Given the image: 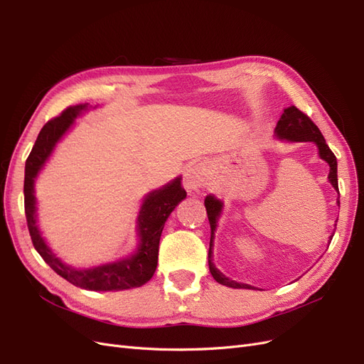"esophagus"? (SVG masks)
<instances>
[{"instance_id":"obj_1","label":"esophagus","mask_w":364,"mask_h":364,"mask_svg":"<svg viewBox=\"0 0 364 364\" xmlns=\"http://www.w3.org/2000/svg\"><path fill=\"white\" fill-rule=\"evenodd\" d=\"M183 183L188 190H199L206 185V174L200 167H193L186 170L183 176Z\"/></svg>"}]
</instances>
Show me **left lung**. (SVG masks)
Wrapping results in <instances>:
<instances>
[{
	"label": "left lung",
	"instance_id": "8db88e82",
	"mask_svg": "<svg viewBox=\"0 0 364 364\" xmlns=\"http://www.w3.org/2000/svg\"><path fill=\"white\" fill-rule=\"evenodd\" d=\"M277 135L282 139H290V141H313L318 147V155L323 161L329 164V176L328 179L333 183L334 188L338 191V182H337V158L331 149L328 147L326 141L322 135V132L318 130V127L313 123V119L299 111L296 106H290L284 111L281 115L278 126L274 129ZM340 205V202H337ZM205 206H206V214L209 225H211V241H209V253H208V262H209V272H211L213 278L222 285H226V287L230 289H253L252 285L247 284H240L232 279L226 278L222 272H218L215 266L213 264V237H214V230L217 226V218L222 213V202L214 199L213 196H208L205 199ZM333 240V237H331Z\"/></svg>",
	"mask_w": 364,
	"mask_h": 364
}]
</instances>
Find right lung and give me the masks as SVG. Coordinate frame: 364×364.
Listing matches in <instances>:
<instances>
[{
	"label": "right lung",
	"instance_id": "right-lung-1",
	"mask_svg": "<svg viewBox=\"0 0 364 364\" xmlns=\"http://www.w3.org/2000/svg\"><path fill=\"white\" fill-rule=\"evenodd\" d=\"M87 107V105H75L65 109V111L51 118L43 126L36 138L30 155L26 161V178H24V209L28 232L33 246L38 250L48 266L63 279H67L75 287L95 290V291H114L141 287L151 279L158 266L159 240L165 222L173 209L186 197V191L182 186V179H174L164 188L150 193L138 217V230L141 243L135 255L127 259L106 264L90 270H75L56 258V255L48 249L46 241L41 237L36 226V197H35V179L43 164L51 155L56 142L63 136L65 132L74 123V118Z\"/></svg>",
	"mask_w": 364,
	"mask_h": 364
}]
</instances>
